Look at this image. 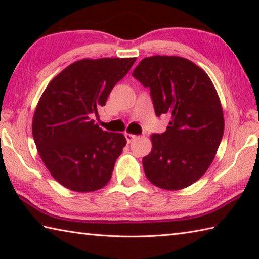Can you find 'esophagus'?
<instances>
[{
	"label": "esophagus",
	"mask_w": 259,
	"mask_h": 259,
	"mask_svg": "<svg viewBox=\"0 0 259 259\" xmlns=\"http://www.w3.org/2000/svg\"><path fill=\"white\" fill-rule=\"evenodd\" d=\"M125 138H126V142H128V143H131V142H133V140L137 139V138H138V136H136V135H133V134H128V133H126V134H125Z\"/></svg>",
	"instance_id": "obj_1"
}]
</instances>
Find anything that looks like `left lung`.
<instances>
[{
	"label": "left lung",
	"instance_id": "1",
	"mask_svg": "<svg viewBox=\"0 0 259 259\" xmlns=\"http://www.w3.org/2000/svg\"><path fill=\"white\" fill-rule=\"evenodd\" d=\"M133 76L150 88L155 114L171 120L163 134L151 136L152 151L143 159L153 185L177 191L192 185L212 163L224 134V115L208 74L177 56L144 58Z\"/></svg>",
	"mask_w": 259,
	"mask_h": 259
}]
</instances>
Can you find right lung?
Listing matches in <instances>:
<instances>
[{
    "instance_id": "add662e5",
    "label": "right lung",
    "mask_w": 259,
    "mask_h": 259,
    "mask_svg": "<svg viewBox=\"0 0 259 259\" xmlns=\"http://www.w3.org/2000/svg\"><path fill=\"white\" fill-rule=\"evenodd\" d=\"M136 58L81 59L43 91L33 116V138L43 163L60 185L94 192L107 185L125 146L122 134L99 128L94 115Z\"/></svg>"
}]
</instances>
